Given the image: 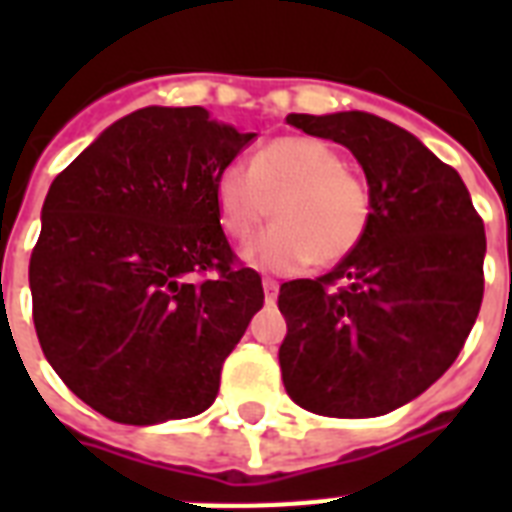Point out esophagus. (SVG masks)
<instances>
[{
  "label": "esophagus",
  "instance_id": "1",
  "mask_svg": "<svg viewBox=\"0 0 512 512\" xmlns=\"http://www.w3.org/2000/svg\"><path fill=\"white\" fill-rule=\"evenodd\" d=\"M263 289H265V297H268V300H273V297L279 295V281L271 279V276H265Z\"/></svg>",
  "mask_w": 512,
  "mask_h": 512
}]
</instances>
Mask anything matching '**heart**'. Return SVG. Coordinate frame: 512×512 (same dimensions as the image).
I'll use <instances>...</instances> for the list:
<instances>
[{
	"instance_id": "heart-1",
	"label": "heart",
	"mask_w": 512,
	"mask_h": 512,
	"mask_svg": "<svg viewBox=\"0 0 512 512\" xmlns=\"http://www.w3.org/2000/svg\"><path fill=\"white\" fill-rule=\"evenodd\" d=\"M223 231L247 241L268 215L276 223L244 247L260 271L327 268L350 257L372 228L369 185L327 140L287 135L257 148L252 164H225L215 175Z\"/></svg>"
}]
</instances>
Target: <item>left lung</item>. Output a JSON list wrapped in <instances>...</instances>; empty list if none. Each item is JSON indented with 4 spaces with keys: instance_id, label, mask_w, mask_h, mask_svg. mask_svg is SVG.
I'll return each instance as SVG.
<instances>
[{
    "instance_id": "8db88e82",
    "label": "left lung",
    "mask_w": 512,
    "mask_h": 512,
    "mask_svg": "<svg viewBox=\"0 0 512 512\" xmlns=\"http://www.w3.org/2000/svg\"><path fill=\"white\" fill-rule=\"evenodd\" d=\"M287 122L356 156L372 193L364 244L319 279L281 284L289 398L324 417H380L460 356L484 300V220L457 170L364 111Z\"/></svg>"
}]
</instances>
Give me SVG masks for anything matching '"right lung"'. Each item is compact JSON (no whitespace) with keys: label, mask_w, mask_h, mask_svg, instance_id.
<instances>
[{"label":"right lung","mask_w":512,"mask_h":512,"mask_svg":"<svg viewBox=\"0 0 512 512\" xmlns=\"http://www.w3.org/2000/svg\"><path fill=\"white\" fill-rule=\"evenodd\" d=\"M252 138L201 106H148L52 180L28 265L36 337L68 390L108 420L209 409L263 308V281L236 263L215 207V175Z\"/></svg>","instance_id":"right-lung-1"}]
</instances>
